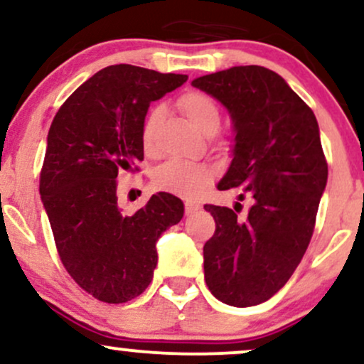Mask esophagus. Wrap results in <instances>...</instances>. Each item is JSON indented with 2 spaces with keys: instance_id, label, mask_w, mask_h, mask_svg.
Here are the masks:
<instances>
[{
  "instance_id": "esophagus-1",
  "label": "esophagus",
  "mask_w": 364,
  "mask_h": 364,
  "mask_svg": "<svg viewBox=\"0 0 364 364\" xmlns=\"http://www.w3.org/2000/svg\"><path fill=\"white\" fill-rule=\"evenodd\" d=\"M196 210H200L198 203H195V202H186V203H185V212H186V215L195 214Z\"/></svg>"
}]
</instances>
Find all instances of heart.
Instances as JSON below:
<instances>
[{"label": "heart", "instance_id": "1", "mask_svg": "<svg viewBox=\"0 0 364 364\" xmlns=\"http://www.w3.org/2000/svg\"><path fill=\"white\" fill-rule=\"evenodd\" d=\"M179 109L193 127L203 135H214L220 124V112L217 104L202 92H186L178 101ZM162 119V107H152L141 127V145L145 152H152L154 140ZM215 171L207 164L188 161L164 162L154 173V185L157 190L171 191L179 196L193 198L214 179Z\"/></svg>", "mask_w": 364, "mask_h": 364}]
</instances>
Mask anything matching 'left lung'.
I'll use <instances>...</instances> for the list:
<instances>
[{
    "instance_id": "1",
    "label": "left lung",
    "mask_w": 364,
    "mask_h": 364,
    "mask_svg": "<svg viewBox=\"0 0 364 364\" xmlns=\"http://www.w3.org/2000/svg\"><path fill=\"white\" fill-rule=\"evenodd\" d=\"M191 85L232 121V159L217 188H240L237 198L252 200L245 219L232 208L203 207L215 220L203 246L205 282L219 301L255 306L289 281L310 245L328 176L318 123L281 75L263 66H232Z\"/></svg>"
}]
</instances>
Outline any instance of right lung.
Segmentation results:
<instances>
[{
  "label": "right lung",
  "mask_w": 364,
  "mask_h": 364,
  "mask_svg": "<svg viewBox=\"0 0 364 364\" xmlns=\"http://www.w3.org/2000/svg\"><path fill=\"white\" fill-rule=\"evenodd\" d=\"M186 80L141 66H107L66 99L49 128L41 200L63 265L99 301L127 303L147 289L157 240L185 214L178 196L159 191L124 215L116 178L144 159L150 102Z\"/></svg>",
  "instance_id": "1"
}]
</instances>
